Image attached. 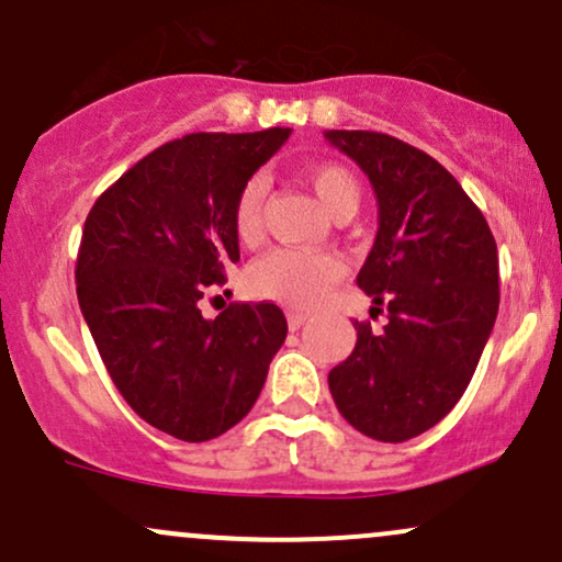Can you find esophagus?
<instances>
[{"instance_id": "34e87169", "label": "esophagus", "mask_w": 562, "mask_h": 562, "mask_svg": "<svg viewBox=\"0 0 562 562\" xmlns=\"http://www.w3.org/2000/svg\"><path fill=\"white\" fill-rule=\"evenodd\" d=\"M306 319H310V312H288V325H291V330H299Z\"/></svg>"}]
</instances>
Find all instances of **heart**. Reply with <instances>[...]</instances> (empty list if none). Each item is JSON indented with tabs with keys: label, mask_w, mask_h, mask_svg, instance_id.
I'll list each match as a JSON object with an SVG mask.
<instances>
[{
	"label": "heart",
	"mask_w": 562,
	"mask_h": 562,
	"mask_svg": "<svg viewBox=\"0 0 562 562\" xmlns=\"http://www.w3.org/2000/svg\"><path fill=\"white\" fill-rule=\"evenodd\" d=\"M306 183L323 205V211L333 215L351 213L355 215L360 205V187H357L355 176L341 165H314L306 170ZM263 196L267 187L261 178H250L243 189H239L237 200H234V232L243 243H256L261 237V221H263ZM341 261L330 252H304V250H271L267 256L258 258L248 269V285L250 291L261 299H271L277 304L285 306H312L328 293L333 282L341 277Z\"/></svg>",
	"instance_id": "b5f03b06"
}]
</instances>
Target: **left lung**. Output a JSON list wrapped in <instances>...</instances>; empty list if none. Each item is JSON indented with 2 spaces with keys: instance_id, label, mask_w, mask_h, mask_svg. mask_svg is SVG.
Returning <instances> with one entry per match:
<instances>
[{
  "instance_id": "8db88e82",
  "label": "left lung",
  "mask_w": 562,
  "mask_h": 562,
  "mask_svg": "<svg viewBox=\"0 0 562 562\" xmlns=\"http://www.w3.org/2000/svg\"><path fill=\"white\" fill-rule=\"evenodd\" d=\"M325 138L373 187L379 232L357 285L390 312L381 333L355 323V349L328 373V386L357 431L405 442L446 418L470 386L498 312L496 239L429 154L371 131Z\"/></svg>"
}]
</instances>
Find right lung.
Wrapping results in <instances>:
<instances>
[{"mask_svg": "<svg viewBox=\"0 0 562 562\" xmlns=\"http://www.w3.org/2000/svg\"><path fill=\"white\" fill-rule=\"evenodd\" d=\"M291 127L191 133L135 162L95 200L77 256V299L101 360L151 427L205 442L243 422L285 344L274 304L200 301L239 261L234 200Z\"/></svg>", "mask_w": 562, "mask_h": 562, "instance_id": "obj_1", "label": "right lung"}]
</instances>
